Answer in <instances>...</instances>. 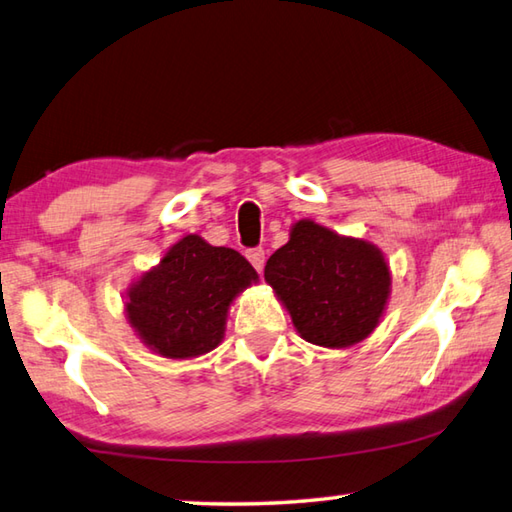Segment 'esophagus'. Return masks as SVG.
<instances>
[{"mask_svg":"<svg viewBox=\"0 0 512 512\" xmlns=\"http://www.w3.org/2000/svg\"><path fill=\"white\" fill-rule=\"evenodd\" d=\"M247 258H249V263L254 265L256 272H263V267H265V249L263 247L247 249Z\"/></svg>","mask_w":512,"mask_h":512,"instance_id":"1","label":"esophagus"}]
</instances>
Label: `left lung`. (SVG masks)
Masks as SVG:
<instances>
[{
	"mask_svg": "<svg viewBox=\"0 0 512 512\" xmlns=\"http://www.w3.org/2000/svg\"><path fill=\"white\" fill-rule=\"evenodd\" d=\"M265 281L305 341L350 347L379 325L390 296V269L379 247L298 220L269 256Z\"/></svg>",
	"mask_w": 512,
	"mask_h": 512,
	"instance_id": "obj_1",
	"label": "left lung"
}]
</instances>
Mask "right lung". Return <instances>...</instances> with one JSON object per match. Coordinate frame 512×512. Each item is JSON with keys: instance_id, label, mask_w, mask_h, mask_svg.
<instances>
[{"instance_id": "1", "label": "right lung", "mask_w": 512, "mask_h": 512, "mask_svg": "<svg viewBox=\"0 0 512 512\" xmlns=\"http://www.w3.org/2000/svg\"><path fill=\"white\" fill-rule=\"evenodd\" d=\"M256 281L247 258L189 234L131 285L124 310L149 350L191 359L223 341L231 301Z\"/></svg>"}]
</instances>
